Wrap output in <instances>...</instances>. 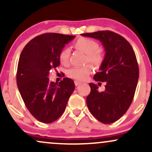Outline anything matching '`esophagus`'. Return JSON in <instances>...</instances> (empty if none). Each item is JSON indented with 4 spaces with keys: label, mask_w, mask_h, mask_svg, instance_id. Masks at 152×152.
I'll use <instances>...</instances> for the list:
<instances>
[{
    "label": "esophagus",
    "mask_w": 152,
    "mask_h": 152,
    "mask_svg": "<svg viewBox=\"0 0 152 152\" xmlns=\"http://www.w3.org/2000/svg\"><path fill=\"white\" fill-rule=\"evenodd\" d=\"M74 83H75V86H78V85H80L81 83V82H80V81H74Z\"/></svg>",
    "instance_id": "34e87169"
}]
</instances>
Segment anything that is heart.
Returning <instances> with one entry per match:
<instances>
[{
  "label": "heart",
  "mask_w": 152,
  "mask_h": 152,
  "mask_svg": "<svg viewBox=\"0 0 152 152\" xmlns=\"http://www.w3.org/2000/svg\"><path fill=\"white\" fill-rule=\"evenodd\" d=\"M74 47L86 54V62H90L96 67H100L104 61V54L99 50V43L88 38H80L74 43ZM71 50L69 48H64L59 54V61L63 65L69 63ZM93 67L90 64L81 67H73L67 71L69 77L77 81H84L91 74Z\"/></svg>",
  "instance_id": "obj_1"
}]
</instances>
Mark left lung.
Wrapping results in <instances>:
<instances>
[{"mask_svg": "<svg viewBox=\"0 0 152 152\" xmlns=\"http://www.w3.org/2000/svg\"><path fill=\"white\" fill-rule=\"evenodd\" d=\"M81 36L100 41L106 52L100 71L94 76L95 81L105 82V90L99 91V86L90 83L87 106L99 121L114 123L126 112L133 101L139 79L135 53L124 38L112 31H101Z\"/></svg>", "mask_w": 152, "mask_h": 152, "instance_id": "obj_1", "label": "left lung"}]
</instances>
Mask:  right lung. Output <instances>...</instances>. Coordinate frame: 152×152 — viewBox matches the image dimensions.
Masks as SVG:
<instances>
[{
	"label": "right lung",
	"instance_id": "add662e5",
	"mask_svg": "<svg viewBox=\"0 0 152 152\" xmlns=\"http://www.w3.org/2000/svg\"><path fill=\"white\" fill-rule=\"evenodd\" d=\"M74 38L55 33L39 35L29 41L20 53L17 86L27 109L43 123H52L61 116L75 89L71 78H64L58 83L48 78L50 71L60 65L61 51Z\"/></svg>",
	"mask_w": 152,
	"mask_h": 152
}]
</instances>
